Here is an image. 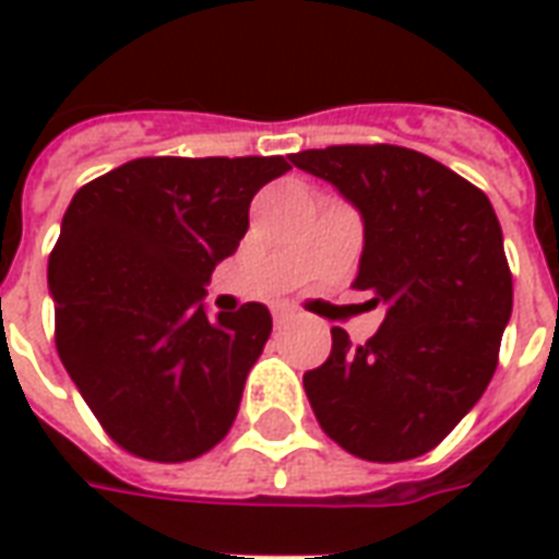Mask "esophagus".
I'll return each instance as SVG.
<instances>
[{"label": "esophagus", "mask_w": 559, "mask_h": 559, "mask_svg": "<svg viewBox=\"0 0 559 559\" xmlns=\"http://www.w3.org/2000/svg\"><path fill=\"white\" fill-rule=\"evenodd\" d=\"M272 317H275V326H284L287 320H293V317H296V311H293V308H287V305H278V308H272Z\"/></svg>", "instance_id": "esophagus-1"}]
</instances>
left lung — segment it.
<instances>
[{
    "instance_id": "obj_1",
    "label": "left lung",
    "mask_w": 559,
    "mask_h": 559,
    "mask_svg": "<svg viewBox=\"0 0 559 559\" xmlns=\"http://www.w3.org/2000/svg\"><path fill=\"white\" fill-rule=\"evenodd\" d=\"M293 164L362 212L356 290L386 305L383 326L305 374L320 428L365 461H411L445 440L491 383L512 314V272L491 200L416 148H305Z\"/></svg>"
}]
</instances>
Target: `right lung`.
Returning a JSON list of instances; mask_svg holds the SVG:
<instances>
[{
	"instance_id": "right-lung-1",
	"label": "right lung",
	"mask_w": 559,
	"mask_h": 559,
	"mask_svg": "<svg viewBox=\"0 0 559 559\" xmlns=\"http://www.w3.org/2000/svg\"><path fill=\"white\" fill-rule=\"evenodd\" d=\"M281 155L134 158L80 188L47 263L56 350L116 445L179 464L218 445L272 332L266 305L209 320L203 287L239 248Z\"/></svg>"
}]
</instances>
